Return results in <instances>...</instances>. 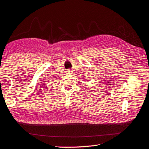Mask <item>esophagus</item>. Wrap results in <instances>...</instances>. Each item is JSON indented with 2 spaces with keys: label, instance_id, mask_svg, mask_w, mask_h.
Wrapping results in <instances>:
<instances>
[{
  "label": "esophagus",
  "instance_id": "esophagus-1",
  "mask_svg": "<svg viewBox=\"0 0 149 149\" xmlns=\"http://www.w3.org/2000/svg\"><path fill=\"white\" fill-rule=\"evenodd\" d=\"M68 72H70H70H71V71H70V70H68Z\"/></svg>",
  "mask_w": 149,
  "mask_h": 149
}]
</instances>
